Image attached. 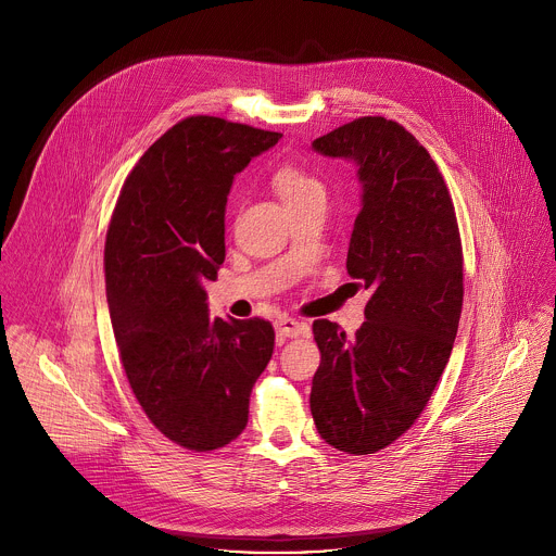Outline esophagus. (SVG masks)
<instances>
[{"label": "esophagus", "mask_w": 556, "mask_h": 556, "mask_svg": "<svg viewBox=\"0 0 556 556\" xmlns=\"http://www.w3.org/2000/svg\"><path fill=\"white\" fill-rule=\"evenodd\" d=\"M275 330H277L279 339H296L303 334L305 328L296 319H290V316H277Z\"/></svg>", "instance_id": "1"}]
</instances>
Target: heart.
Listing matches in <instances>:
<instances>
[{"label": "heart", "mask_w": 556, "mask_h": 556, "mask_svg": "<svg viewBox=\"0 0 556 556\" xmlns=\"http://www.w3.org/2000/svg\"><path fill=\"white\" fill-rule=\"evenodd\" d=\"M273 187L286 202V206L309 198H326L324 182L296 165H281L273 174Z\"/></svg>", "instance_id": "1"}]
</instances>
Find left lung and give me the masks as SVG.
I'll return each mask as SVG.
<instances>
[{"label": "left lung", "mask_w": 556, "mask_h": 556, "mask_svg": "<svg viewBox=\"0 0 556 556\" xmlns=\"http://www.w3.org/2000/svg\"><path fill=\"white\" fill-rule=\"evenodd\" d=\"M312 147L358 169L348 273L371 299L356 337L312 324L321 365L309 409L330 446L367 455L420 418L448 363L464 296L459 228L433 157L395 121L363 116Z\"/></svg>", "instance_id": "1"}]
</instances>
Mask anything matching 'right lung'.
<instances>
[{"label":"right lung","instance_id":"1","mask_svg":"<svg viewBox=\"0 0 556 556\" xmlns=\"http://www.w3.org/2000/svg\"><path fill=\"white\" fill-rule=\"evenodd\" d=\"M281 134L189 116L127 176L105 240L112 328L129 387L151 425L189 451H213L249 422L275 330L264 319H208L206 281L224 262L235 174Z\"/></svg>","mask_w":556,"mask_h":556}]
</instances>
